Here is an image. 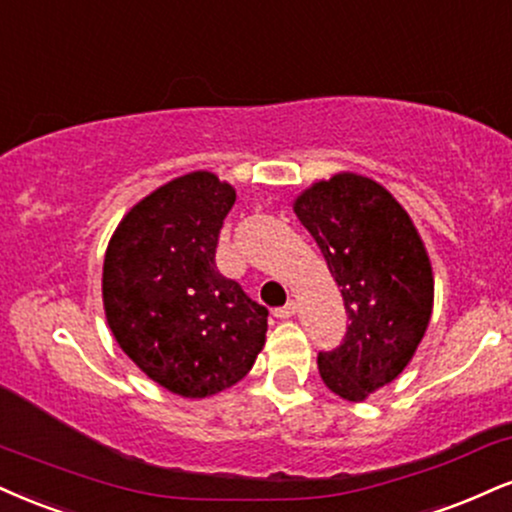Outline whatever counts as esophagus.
<instances>
[{
  "label": "esophagus",
  "instance_id": "1",
  "mask_svg": "<svg viewBox=\"0 0 512 512\" xmlns=\"http://www.w3.org/2000/svg\"><path fill=\"white\" fill-rule=\"evenodd\" d=\"M293 315H295V303H293V300H288L286 305L276 307V310H274V317H279V319H288V317H293Z\"/></svg>",
  "mask_w": 512,
  "mask_h": 512
}]
</instances>
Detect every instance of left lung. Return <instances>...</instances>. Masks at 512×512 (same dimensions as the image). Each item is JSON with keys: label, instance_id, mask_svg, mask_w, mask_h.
I'll use <instances>...</instances> for the list:
<instances>
[{"label": "left lung", "instance_id": "8db88e82", "mask_svg": "<svg viewBox=\"0 0 512 512\" xmlns=\"http://www.w3.org/2000/svg\"><path fill=\"white\" fill-rule=\"evenodd\" d=\"M341 286L346 336L317 355L336 396L365 400L403 372L420 346L434 303L432 264L403 207L372 178L338 174L295 200Z\"/></svg>", "mask_w": 512, "mask_h": 512}]
</instances>
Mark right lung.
Returning a JSON list of instances; mask_svg holds the SVG:
<instances>
[{
    "label": "right lung",
    "mask_w": 512,
    "mask_h": 512,
    "mask_svg": "<svg viewBox=\"0 0 512 512\" xmlns=\"http://www.w3.org/2000/svg\"><path fill=\"white\" fill-rule=\"evenodd\" d=\"M236 190L209 171L157 188L123 217L104 257L102 295L123 353L164 389L205 398L250 372L269 310L217 269Z\"/></svg>",
    "instance_id": "obj_1"
}]
</instances>
